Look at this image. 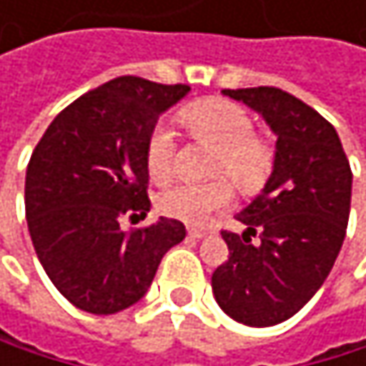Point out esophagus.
<instances>
[{
	"mask_svg": "<svg viewBox=\"0 0 366 366\" xmlns=\"http://www.w3.org/2000/svg\"><path fill=\"white\" fill-rule=\"evenodd\" d=\"M206 234H210L208 228H195V226L189 228V237H193V239H204Z\"/></svg>",
	"mask_w": 366,
	"mask_h": 366,
	"instance_id": "34e87169",
	"label": "esophagus"
}]
</instances>
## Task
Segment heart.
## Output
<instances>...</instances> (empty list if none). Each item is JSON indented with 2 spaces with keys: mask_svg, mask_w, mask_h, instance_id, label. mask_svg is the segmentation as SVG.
I'll return each mask as SVG.
<instances>
[{
  "mask_svg": "<svg viewBox=\"0 0 366 366\" xmlns=\"http://www.w3.org/2000/svg\"><path fill=\"white\" fill-rule=\"evenodd\" d=\"M191 136L208 147L217 149L213 160V175L226 173L234 184L246 191L259 189L268 179L274 162V151L263 138L254 136V122L246 109L224 101L204 98L182 112ZM144 162L153 179H167L175 164V134L164 120L151 127L144 144ZM232 202V187L226 177H215L202 184L177 182L158 195V210L167 217L204 224L215 210Z\"/></svg>",
  "mask_w": 366,
  "mask_h": 366,
  "instance_id": "heart-1",
  "label": "heart"
}]
</instances>
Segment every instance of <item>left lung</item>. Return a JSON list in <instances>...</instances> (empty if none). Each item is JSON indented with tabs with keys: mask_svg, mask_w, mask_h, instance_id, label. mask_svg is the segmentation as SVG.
Returning <instances> with one entry per match:
<instances>
[{
	"mask_svg": "<svg viewBox=\"0 0 366 366\" xmlns=\"http://www.w3.org/2000/svg\"><path fill=\"white\" fill-rule=\"evenodd\" d=\"M224 94L263 116L277 151L263 191L237 215L246 230H222L230 257L210 285L230 318L270 327L297 314L332 272L349 222L351 169L336 129L297 96L279 87Z\"/></svg>",
	"mask_w": 366,
	"mask_h": 366,
	"instance_id": "left-lung-1",
	"label": "left lung"
}]
</instances>
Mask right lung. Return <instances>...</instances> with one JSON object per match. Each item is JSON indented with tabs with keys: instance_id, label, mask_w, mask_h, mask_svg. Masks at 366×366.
<instances>
[{
	"instance_id": "add662e5",
	"label": "right lung",
	"mask_w": 366,
	"mask_h": 366,
	"mask_svg": "<svg viewBox=\"0 0 366 366\" xmlns=\"http://www.w3.org/2000/svg\"><path fill=\"white\" fill-rule=\"evenodd\" d=\"M191 92L118 76L67 105L32 151L26 219L54 287L74 307L116 314L138 303L169 248L187 237L160 217L124 232V215H147L144 144L160 114Z\"/></svg>"
}]
</instances>
